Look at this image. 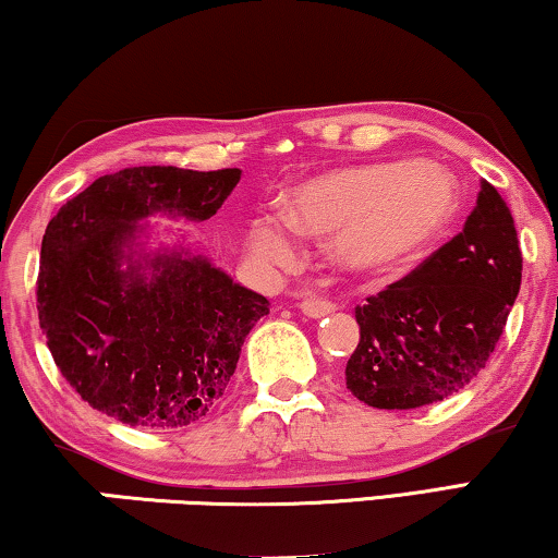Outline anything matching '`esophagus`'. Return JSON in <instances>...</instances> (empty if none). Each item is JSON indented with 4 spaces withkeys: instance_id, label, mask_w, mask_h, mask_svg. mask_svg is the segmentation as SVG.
<instances>
[{
    "instance_id": "obj_1",
    "label": "esophagus",
    "mask_w": 558,
    "mask_h": 558,
    "mask_svg": "<svg viewBox=\"0 0 558 558\" xmlns=\"http://www.w3.org/2000/svg\"><path fill=\"white\" fill-rule=\"evenodd\" d=\"M333 308L336 305L331 301H326V298H318V295L303 298L301 301V311L308 318H324V316H328V313H333Z\"/></svg>"
}]
</instances>
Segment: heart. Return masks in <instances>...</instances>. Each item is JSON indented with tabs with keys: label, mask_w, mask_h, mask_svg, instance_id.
Instances as JSON below:
<instances>
[{
	"label": "heart",
	"mask_w": 558,
	"mask_h": 558,
	"mask_svg": "<svg viewBox=\"0 0 558 558\" xmlns=\"http://www.w3.org/2000/svg\"><path fill=\"white\" fill-rule=\"evenodd\" d=\"M460 186L429 161H376L333 169L298 184L286 197V217L298 232L333 234L331 257L343 270L376 272L425 253L452 222ZM250 245L260 257L290 253L278 222L253 227Z\"/></svg>",
	"instance_id": "b5f03b06"
}]
</instances>
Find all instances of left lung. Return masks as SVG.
<instances>
[{
    "mask_svg": "<svg viewBox=\"0 0 558 558\" xmlns=\"http://www.w3.org/2000/svg\"><path fill=\"white\" fill-rule=\"evenodd\" d=\"M521 263L511 209L483 182L462 232L356 305L347 389L376 410H417L460 391L504 336Z\"/></svg>",
    "mask_w": 558,
    "mask_h": 558,
    "instance_id": "8db88e82",
    "label": "left lung"
}]
</instances>
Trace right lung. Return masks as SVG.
<instances>
[{
    "mask_svg": "<svg viewBox=\"0 0 558 558\" xmlns=\"http://www.w3.org/2000/svg\"><path fill=\"white\" fill-rule=\"evenodd\" d=\"M240 169L131 167L62 204L40 250L37 311L47 349L93 410L169 429L217 407L270 301L182 245L148 247L167 217L204 222Z\"/></svg>",
    "mask_w": 558,
    "mask_h": 558,
    "instance_id": "1",
    "label": "right lung"
}]
</instances>
